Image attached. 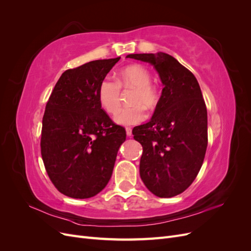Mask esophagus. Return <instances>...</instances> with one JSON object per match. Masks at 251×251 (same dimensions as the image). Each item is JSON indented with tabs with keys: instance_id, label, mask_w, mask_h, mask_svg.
<instances>
[{
	"instance_id": "obj_1",
	"label": "esophagus",
	"mask_w": 251,
	"mask_h": 251,
	"mask_svg": "<svg viewBox=\"0 0 251 251\" xmlns=\"http://www.w3.org/2000/svg\"><path fill=\"white\" fill-rule=\"evenodd\" d=\"M126 136H128V137H131V136H132V128L131 127H126Z\"/></svg>"
}]
</instances>
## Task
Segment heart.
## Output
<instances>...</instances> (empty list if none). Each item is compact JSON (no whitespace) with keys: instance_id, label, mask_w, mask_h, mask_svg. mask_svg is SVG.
Returning a JSON list of instances; mask_svg holds the SVG:
<instances>
[{"instance_id":"b5f03b06","label":"heart","mask_w":251,"mask_h":251,"mask_svg":"<svg viewBox=\"0 0 251 251\" xmlns=\"http://www.w3.org/2000/svg\"><path fill=\"white\" fill-rule=\"evenodd\" d=\"M151 75L146 67L131 65L124 68L116 75V82L103 79L98 87V101L100 107L111 115L120 108V88L133 89L131 96L132 107L125 108L115 116V123L120 126H135L143 123L148 114L144 107L154 109L159 102L158 90L151 85Z\"/></svg>"}]
</instances>
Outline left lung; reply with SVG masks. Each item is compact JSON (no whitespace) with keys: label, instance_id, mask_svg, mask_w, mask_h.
Instances as JSON below:
<instances>
[{"label":"left lung","instance_id":"left-lung-1","mask_svg":"<svg viewBox=\"0 0 251 251\" xmlns=\"http://www.w3.org/2000/svg\"><path fill=\"white\" fill-rule=\"evenodd\" d=\"M153 65L163 85L150 123L133 128L141 143L139 172L144 185L160 198L183 193L198 175L207 148V110L198 80L163 52L128 54Z\"/></svg>","mask_w":251,"mask_h":251}]
</instances>
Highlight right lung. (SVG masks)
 <instances>
[{"mask_svg": "<svg viewBox=\"0 0 251 251\" xmlns=\"http://www.w3.org/2000/svg\"><path fill=\"white\" fill-rule=\"evenodd\" d=\"M120 57L98 59L65 71L43 117L41 151L52 183L74 199L94 197L111 179L126 141L98 101V87Z\"/></svg>", "mask_w": 251, "mask_h": 251, "instance_id": "1", "label": "right lung"}]
</instances>
